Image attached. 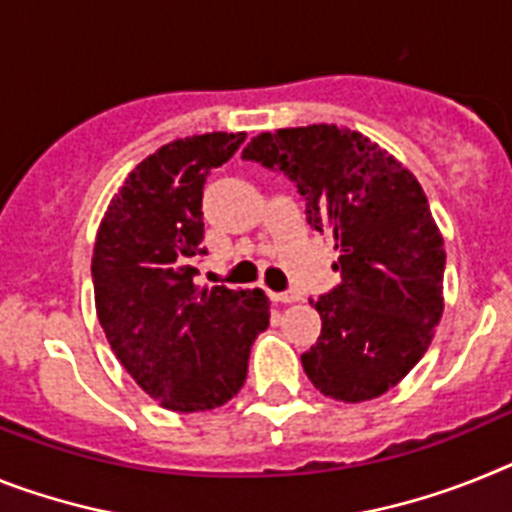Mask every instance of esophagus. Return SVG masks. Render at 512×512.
<instances>
[{"label":"esophagus","mask_w":512,"mask_h":512,"mask_svg":"<svg viewBox=\"0 0 512 512\" xmlns=\"http://www.w3.org/2000/svg\"><path fill=\"white\" fill-rule=\"evenodd\" d=\"M270 299L278 301V304H293V301L301 299V293L293 291V288H288V291H270Z\"/></svg>","instance_id":"obj_1"}]
</instances>
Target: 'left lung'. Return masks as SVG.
I'll list each match as a JSON object with an SVG mask.
<instances>
[{
    "mask_svg": "<svg viewBox=\"0 0 512 512\" xmlns=\"http://www.w3.org/2000/svg\"><path fill=\"white\" fill-rule=\"evenodd\" d=\"M244 162L281 172L306 221L335 239L340 283L311 301L317 345L301 355L324 397L366 402L407 376L443 314L446 250L420 182L397 159L337 126L260 133Z\"/></svg>",
    "mask_w": 512,
    "mask_h": 512,
    "instance_id": "obj_1",
    "label": "left lung"
}]
</instances>
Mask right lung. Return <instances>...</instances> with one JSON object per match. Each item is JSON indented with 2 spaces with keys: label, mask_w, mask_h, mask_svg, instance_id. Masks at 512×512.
<instances>
[{
  "label": "right lung",
  "mask_w": 512,
  "mask_h": 512,
  "mask_svg": "<svg viewBox=\"0 0 512 512\" xmlns=\"http://www.w3.org/2000/svg\"><path fill=\"white\" fill-rule=\"evenodd\" d=\"M242 141L244 133H203L162 146L128 175L97 231V319L121 366L167 410L229 402L270 322L260 288L193 283L206 255L203 185Z\"/></svg>",
  "instance_id": "add662e5"
}]
</instances>
